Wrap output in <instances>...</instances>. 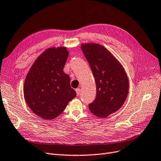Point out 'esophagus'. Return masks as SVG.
<instances>
[{"label": "esophagus", "mask_w": 161, "mask_h": 161, "mask_svg": "<svg viewBox=\"0 0 161 161\" xmlns=\"http://www.w3.org/2000/svg\"><path fill=\"white\" fill-rule=\"evenodd\" d=\"M75 92H76V93H77V95L79 96L80 94V92H81V89L80 88H77L75 89Z\"/></svg>", "instance_id": "obj_1"}]
</instances>
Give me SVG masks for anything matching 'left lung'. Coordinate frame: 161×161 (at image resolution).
<instances>
[{"instance_id":"left-lung-1","label":"left lung","mask_w":161,"mask_h":161,"mask_svg":"<svg viewBox=\"0 0 161 161\" xmlns=\"http://www.w3.org/2000/svg\"><path fill=\"white\" fill-rule=\"evenodd\" d=\"M81 50L95 78L96 97L89 104L96 116L106 118L119 110L129 92V81L125 69L107 48L98 43H83Z\"/></svg>"}]
</instances>
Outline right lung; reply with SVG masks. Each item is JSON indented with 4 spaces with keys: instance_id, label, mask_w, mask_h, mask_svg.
I'll return each mask as SVG.
<instances>
[{
    "instance_id": "1",
    "label": "right lung",
    "mask_w": 161,
    "mask_h": 161,
    "mask_svg": "<svg viewBox=\"0 0 161 161\" xmlns=\"http://www.w3.org/2000/svg\"><path fill=\"white\" fill-rule=\"evenodd\" d=\"M69 52L65 47H51L34 62L24 82V95L32 112L45 120L58 117L76 96L63 69Z\"/></svg>"
}]
</instances>
